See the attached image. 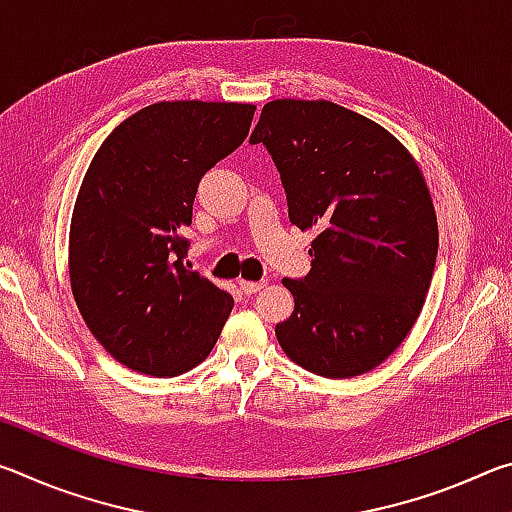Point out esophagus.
<instances>
[{
    "mask_svg": "<svg viewBox=\"0 0 512 512\" xmlns=\"http://www.w3.org/2000/svg\"><path fill=\"white\" fill-rule=\"evenodd\" d=\"M239 287H241V291L244 293H257V291H262L264 287H266V280H259V282H253V280H241L239 282Z\"/></svg>",
    "mask_w": 512,
    "mask_h": 512,
    "instance_id": "obj_1",
    "label": "esophagus"
}]
</instances>
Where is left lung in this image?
I'll use <instances>...</instances> for the list:
<instances>
[{
    "label": "left lung",
    "instance_id": "8db88e82",
    "mask_svg": "<svg viewBox=\"0 0 512 512\" xmlns=\"http://www.w3.org/2000/svg\"><path fill=\"white\" fill-rule=\"evenodd\" d=\"M271 153L289 219L318 232L311 271L284 277L293 314L275 325L291 361L357 377L400 348L418 320L438 255L429 187L400 140L332 101L266 103L250 144Z\"/></svg>",
    "mask_w": 512,
    "mask_h": 512
}]
</instances>
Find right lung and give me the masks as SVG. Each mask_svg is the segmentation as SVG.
Listing matches in <instances>:
<instances>
[{"label":"right lung","mask_w":512,"mask_h":512,"mask_svg":"<svg viewBox=\"0 0 512 512\" xmlns=\"http://www.w3.org/2000/svg\"><path fill=\"white\" fill-rule=\"evenodd\" d=\"M253 103L160 101L94 153L69 225L85 325L135 372L176 377L212 352L235 300L183 262L201 178L246 140Z\"/></svg>","instance_id":"right-lung-1"}]
</instances>
